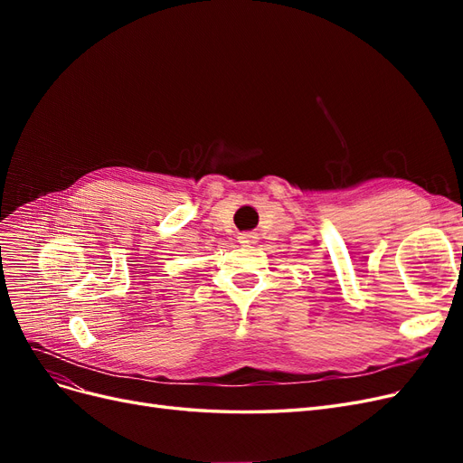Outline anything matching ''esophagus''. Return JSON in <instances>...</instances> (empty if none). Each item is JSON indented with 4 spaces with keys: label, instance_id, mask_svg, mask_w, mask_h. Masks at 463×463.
Here are the masks:
<instances>
[{
    "label": "esophagus",
    "instance_id": "1",
    "mask_svg": "<svg viewBox=\"0 0 463 463\" xmlns=\"http://www.w3.org/2000/svg\"><path fill=\"white\" fill-rule=\"evenodd\" d=\"M237 240H240V243H243V245H255L259 237L253 232H243V233L237 235Z\"/></svg>",
    "mask_w": 463,
    "mask_h": 463
}]
</instances>
